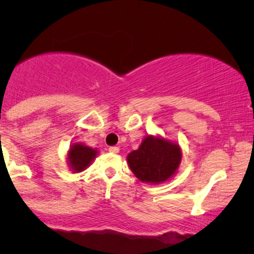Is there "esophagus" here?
Masks as SVG:
<instances>
[{
	"label": "esophagus",
	"mask_w": 254,
	"mask_h": 254,
	"mask_svg": "<svg viewBox=\"0 0 254 254\" xmlns=\"http://www.w3.org/2000/svg\"><path fill=\"white\" fill-rule=\"evenodd\" d=\"M109 152L118 153L119 152V147H117V146H111V147H109Z\"/></svg>",
	"instance_id": "obj_1"
}]
</instances>
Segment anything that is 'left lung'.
Returning a JSON list of instances; mask_svg holds the SVG:
<instances>
[{
	"label": "left lung",
	"instance_id": "obj_1",
	"mask_svg": "<svg viewBox=\"0 0 254 254\" xmlns=\"http://www.w3.org/2000/svg\"><path fill=\"white\" fill-rule=\"evenodd\" d=\"M181 158V148L177 143L147 136L139 150L129 153L127 163L140 181L157 184L172 177Z\"/></svg>",
	"mask_w": 254,
	"mask_h": 254
}]
</instances>
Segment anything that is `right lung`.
<instances>
[{
	"instance_id": "add662e5",
	"label": "right lung",
	"mask_w": 254,
	"mask_h": 254,
	"mask_svg": "<svg viewBox=\"0 0 254 254\" xmlns=\"http://www.w3.org/2000/svg\"><path fill=\"white\" fill-rule=\"evenodd\" d=\"M96 153V150L88 147V146L82 145V143L72 145L70 152H68V160H70V165L72 170H75V172L83 171L92 162Z\"/></svg>"
}]
</instances>
